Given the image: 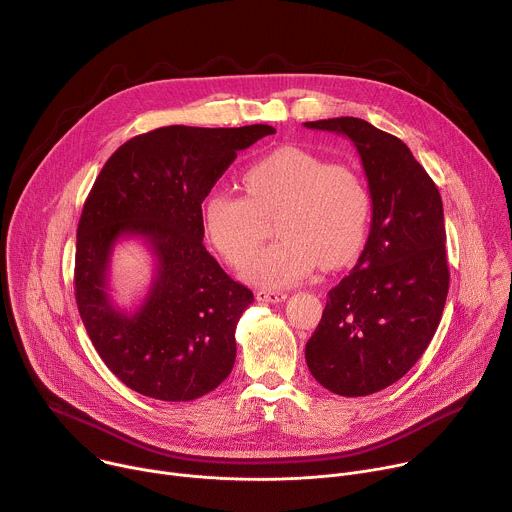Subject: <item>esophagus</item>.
I'll return each mask as SVG.
<instances>
[{
	"label": "esophagus",
	"instance_id": "34e87169",
	"mask_svg": "<svg viewBox=\"0 0 512 512\" xmlns=\"http://www.w3.org/2000/svg\"><path fill=\"white\" fill-rule=\"evenodd\" d=\"M257 300L263 304H277V302L287 300V294H283V291H273V289H259Z\"/></svg>",
	"mask_w": 512,
	"mask_h": 512
}]
</instances>
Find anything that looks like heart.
<instances>
[{
    "label": "heart",
    "mask_w": 512,
    "mask_h": 512,
    "mask_svg": "<svg viewBox=\"0 0 512 512\" xmlns=\"http://www.w3.org/2000/svg\"><path fill=\"white\" fill-rule=\"evenodd\" d=\"M245 196L212 190L202 202V225L210 243L231 265L241 267L259 247L263 218L277 212L281 237L261 249L245 267L247 281L261 287H289L314 271L318 261L344 265L367 233L371 198L358 174L344 164L283 145L243 174Z\"/></svg>",
    "instance_id": "1"
}]
</instances>
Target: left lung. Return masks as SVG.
<instances>
[{
  "instance_id": "left-lung-1",
  "label": "left lung",
  "mask_w": 512,
  "mask_h": 512,
  "mask_svg": "<svg viewBox=\"0 0 512 512\" xmlns=\"http://www.w3.org/2000/svg\"><path fill=\"white\" fill-rule=\"evenodd\" d=\"M304 125L354 143L373 200L367 245L328 291L306 362L336 395H373L413 367L442 320L450 287L442 196L407 145L369 121Z\"/></svg>"
}]
</instances>
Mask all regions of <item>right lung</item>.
<instances>
[{
    "label": "right lung",
    "instance_id": "obj_1",
    "mask_svg": "<svg viewBox=\"0 0 512 512\" xmlns=\"http://www.w3.org/2000/svg\"><path fill=\"white\" fill-rule=\"evenodd\" d=\"M271 133V125L160 127L125 141L97 176L77 229L75 296L99 356L139 395L192 401L231 375L253 291L202 245V200L237 152ZM131 236L155 257V277L127 313L108 294V265Z\"/></svg>",
    "mask_w": 512,
    "mask_h": 512
}]
</instances>
